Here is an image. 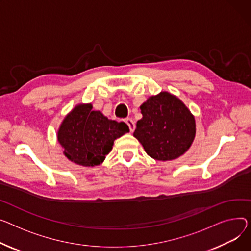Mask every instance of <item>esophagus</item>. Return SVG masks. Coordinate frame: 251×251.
<instances>
[{
  "instance_id": "34e87169",
  "label": "esophagus",
  "mask_w": 251,
  "mask_h": 251,
  "mask_svg": "<svg viewBox=\"0 0 251 251\" xmlns=\"http://www.w3.org/2000/svg\"><path fill=\"white\" fill-rule=\"evenodd\" d=\"M125 122H126V124L128 125L130 132L134 131V129H135V123H134V121H133V120L130 119V118H127V119H125Z\"/></svg>"
}]
</instances>
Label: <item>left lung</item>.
I'll list each match as a JSON object with an SVG mask.
<instances>
[{"label": "left lung", "instance_id": "left-lung-1", "mask_svg": "<svg viewBox=\"0 0 251 251\" xmlns=\"http://www.w3.org/2000/svg\"><path fill=\"white\" fill-rule=\"evenodd\" d=\"M134 137L146 153L156 160H173L185 153L196 134L195 118L176 97L161 92L140 107Z\"/></svg>", "mask_w": 251, "mask_h": 251}]
</instances>
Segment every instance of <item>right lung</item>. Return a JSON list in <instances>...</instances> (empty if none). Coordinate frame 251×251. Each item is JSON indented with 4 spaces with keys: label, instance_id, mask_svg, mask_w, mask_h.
Wrapping results in <instances>:
<instances>
[{
    "label": "right lung",
    "instance_id": "right-lung-1",
    "mask_svg": "<svg viewBox=\"0 0 251 251\" xmlns=\"http://www.w3.org/2000/svg\"><path fill=\"white\" fill-rule=\"evenodd\" d=\"M92 105H78L65 117L58 130V141L70 160L94 166L104 161L114 140L129 132L127 124L109 120Z\"/></svg>",
    "mask_w": 251,
    "mask_h": 251
}]
</instances>
